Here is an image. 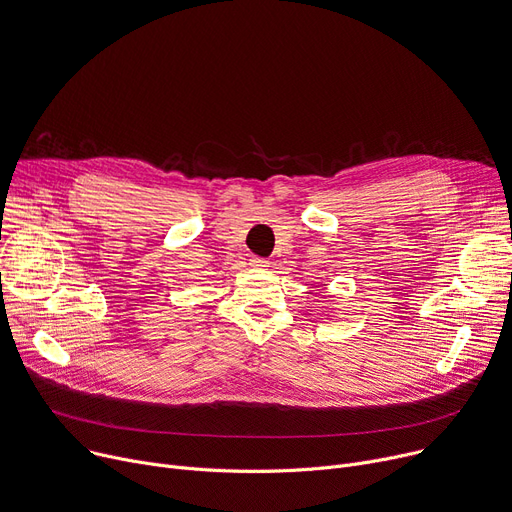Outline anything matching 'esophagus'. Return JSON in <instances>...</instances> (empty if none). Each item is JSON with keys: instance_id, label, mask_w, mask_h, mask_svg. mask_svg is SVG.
I'll list each match as a JSON object with an SVG mask.
<instances>
[{"instance_id": "34e87169", "label": "esophagus", "mask_w": 512, "mask_h": 512, "mask_svg": "<svg viewBox=\"0 0 512 512\" xmlns=\"http://www.w3.org/2000/svg\"><path fill=\"white\" fill-rule=\"evenodd\" d=\"M251 265L257 269H265V267H269V261L263 257H251Z\"/></svg>"}]
</instances>
